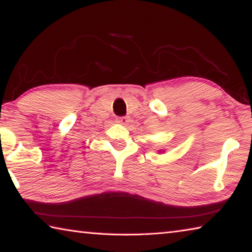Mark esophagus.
I'll return each mask as SVG.
<instances>
[{
  "label": "esophagus",
  "mask_w": 252,
  "mask_h": 252,
  "mask_svg": "<svg viewBox=\"0 0 252 252\" xmlns=\"http://www.w3.org/2000/svg\"><path fill=\"white\" fill-rule=\"evenodd\" d=\"M129 122H130V119L127 117H120L117 119V123H119V125H122V126H126Z\"/></svg>",
  "instance_id": "esophagus-1"
}]
</instances>
